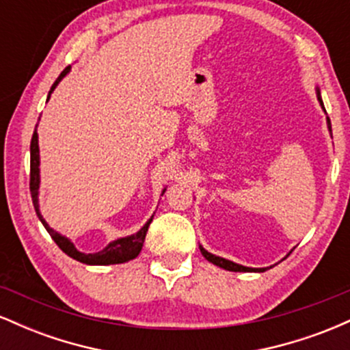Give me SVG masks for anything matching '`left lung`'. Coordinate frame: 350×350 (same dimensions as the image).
<instances>
[{
  "label": "left lung",
  "mask_w": 350,
  "mask_h": 350,
  "mask_svg": "<svg viewBox=\"0 0 350 350\" xmlns=\"http://www.w3.org/2000/svg\"><path fill=\"white\" fill-rule=\"evenodd\" d=\"M317 98H319L321 105H323V100H321L319 92H317ZM323 108H324V107H323ZM327 124H329V131H331V135H332L331 120H329V116H327ZM199 248H200V253H202V255L206 256V260H208V262H211V263L217 265V267L224 268V270H228V271H265V270H267V268H248V267H242V265H237V263H234V262H230V260L220 258V256L212 255V253H208L207 250H204V248L200 247V245H199Z\"/></svg>",
  "instance_id": "8db88e82"
}]
</instances>
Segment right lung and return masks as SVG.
<instances>
[{
  "label": "right lung",
  "mask_w": 350,
  "mask_h": 350,
  "mask_svg": "<svg viewBox=\"0 0 350 350\" xmlns=\"http://www.w3.org/2000/svg\"><path fill=\"white\" fill-rule=\"evenodd\" d=\"M69 69H70V66L66 67V69L60 72V75L57 77V80H55V82H54V85L51 87L49 97H51L52 90H54L55 85H57L60 80H62L64 75H66L67 72H69ZM49 97H47V100H49ZM36 128H38V124H36ZM29 189H31V198H33L36 214H38L39 220H41L42 226L46 227V230L49 232V235L52 237V240H54V242L59 245L60 250H62L64 253H67V255H69L70 258L77 260V262L85 263V265H116V263L128 262V260H133L135 256H138V253L142 252L143 243H144V237H146L148 227H150V224L152 222V219H150L146 224H144V227L138 232V234L130 235V237H124V239L115 240V242H111L110 245H108V247L103 248L102 252L88 253V255H87V253H80L77 248L74 247V243H72L69 239H66V237H62L60 234H57V232H55L54 228H51L49 226H47V222L42 219L41 212H39V204H38V192H39V146H38V131H36V130H34V133H33V138H31Z\"/></svg>",
  "instance_id": "1"
}]
</instances>
